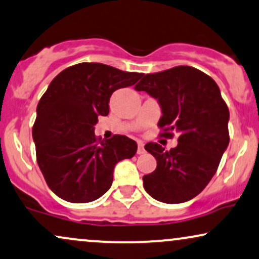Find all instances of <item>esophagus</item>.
<instances>
[{
	"mask_svg": "<svg viewBox=\"0 0 259 259\" xmlns=\"http://www.w3.org/2000/svg\"><path fill=\"white\" fill-rule=\"evenodd\" d=\"M145 152V149H144V143L143 142H138V150H137V154L138 155H142Z\"/></svg>",
	"mask_w": 259,
	"mask_h": 259,
	"instance_id": "obj_1",
	"label": "esophagus"
}]
</instances>
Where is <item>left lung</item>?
Listing matches in <instances>:
<instances>
[{
    "instance_id": "8db88e82",
    "label": "left lung",
    "mask_w": 259,
    "mask_h": 259,
    "mask_svg": "<svg viewBox=\"0 0 259 259\" xmlns=\"http://www.w3.org/2000/svg\"><path fill=\"white\" fill-rule=\"evenodd\" d=\"M135 89L157 100L162 136L179 135L169 151L157 143L145 145L157 161L143 177L145 191L162 203L187 202L209 184L229 144L227 104L211 76L190 66L145 74Z\"/></svg>"
}]
</instances>
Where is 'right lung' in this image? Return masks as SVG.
Returning a JSON list of instances; mask_svg holds the SVG:
<instances>
[{
  "mask_svg": "<svg viewBox=\"0 0 259 259\" xmlns=\"http://www.w3.org/2000/svg\"><path fill=\"white\" fill-rule=\"evenodd\" d=\"M143 73L82 62L57 74L37 105L32 128L37 163L48 186L71 203L98 199L113 184L114 167L132 158L137 143L126 136L98 140L95 124L109 114L114 91L135 85Z\"/></svg>",
  "mask_w": 259,
  "mask_h": 259,
  "instance_id": "add662e5",
  "label": "right lung"
}]
</instances>
